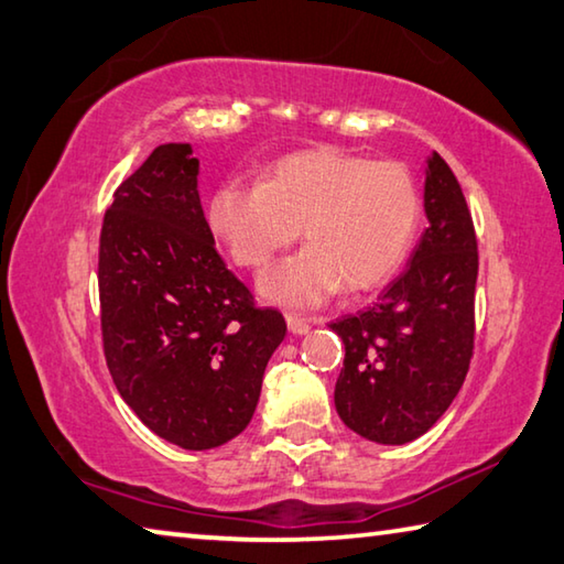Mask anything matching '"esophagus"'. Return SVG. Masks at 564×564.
Segmentation results:
<instances>
[{"label":"esophagus","mask_w":564,"mask_h":564,"mask_svg":"<svg viewBox=\"0 0 564 564\" xmlns=\"http://www.w3.org/2000/svg\"><path fill=\"white\" fill-rule=\"evenodd\" d=\"M284 319H288V327L292 334H307L312 327V319L297 317V314H284Z\"/></svg>","instance_id":"obj_1"}]
</instances>
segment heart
I'll return each instance as SVG.
<instances>
[{
  "label": "heart",
  "mask_w": 564,
  "mask_h": 564,
  "mask_svg": "<svg viewBox=\"0 0 564 564\" xmlns=\"http://www.w3.org/2000/svg\"><path fill=\"white\" fill-rule=\"evenodd\" d=\"M232 262L262 270L302 237L307 247L260 280L264 300L314 307L339 288H379L399 270L421 225V195L397 163L317 148L284 155L260 185L223 183L207 205Z\"/></svg>",
  "instance_id": "heart-1"
}]
</instances>
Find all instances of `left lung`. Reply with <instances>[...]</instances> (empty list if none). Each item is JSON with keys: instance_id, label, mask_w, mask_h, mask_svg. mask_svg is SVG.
Listing matches in <instances>:
<instances>
[{"instance_id": "obj_1", "label": "left lung", "mask_w": 564, "mask_h": 564, "mask_svg": "<svg viewBox=\"0 0 564 564\" xmlns=\"http://www.w3.org/2000/svg\"><path fill=\"white\" fill-rule=\"evenodd\" d=\"M429 227L379 302L329 327L344 341L339 419L383 446L423 436L456 399L476 339L478 240L460 183L438 153L426 167Z\"/></svg>"}]
</instances>
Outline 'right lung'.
Masks as SVG:
<instances>
[{
  "label": "right lung",
  "mask_w": 564,
  "mask_h": 564,
  "mask_svg": "<svg viewBox=\"0 0 564 564\" xmlns=\"http://www.w3.org/2000/svg\"><path fill=\"white\" fill-rule=\"evenodd\" d=\"M187 143L158 145L113 193L98 242L108 371L155 436L223 446L250 423L288 324L227 270Z\"/></svg>",
  "instance_id": "obj_1"
}]
</instances>
